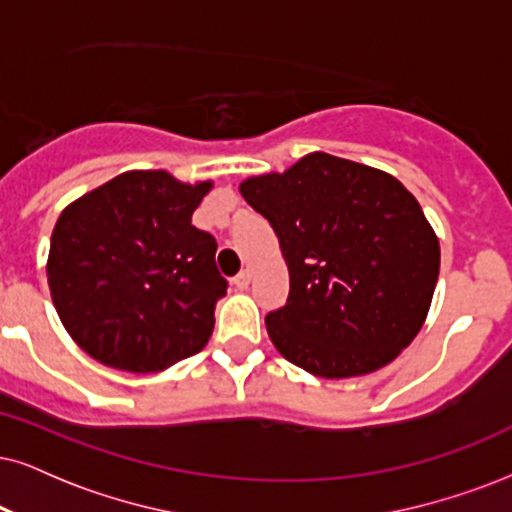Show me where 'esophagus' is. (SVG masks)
Instances as JSON below:
<instances>
[{
  "instance_id": "1",
  "label": "esophagus",
  "mask_w": 512,
  "mask_h": 512,
  "mask_svg": "<svg viewBox=\"0 0 512 512\" xmlns=\"http://www.w3.org/2000/svg\"><path fill=\"white\" fill-rule=\"evenodd\" d=\"M250 278H252L250 271H248V269H243L241 274H238V276L234 278V286H236L238 290H245V288L250 286Z\"/></svg>"
}]
</instances>
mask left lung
Returning a JSON list of instances; mask_svg holds the SVG:
<instances>
[{
	"instance_id": "8db88e82",
	"label": "left lung",
	"mask_w": 512,
	"mask_h": 512,
	"mask_svg": "<svg viewBox=\"0 0 512 512\" xmlns=\"http://www.w3.org/2000/svg\"><path fill=\"white\" fill-rule=\"evenodd\" d=\"M276 231L290 293L267 331L290 364L321 378L378 371L411 345L439 276V241L392 174L309 153L241 184Z\"/></svg>"
}]
</instances>
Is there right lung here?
Listing matches in <instances>:
<instances>
[{"mask_svg":"<svg viewBox=\"0 0 512 512\" xmlns=\"http://www.w3.org/2000/svg\"><path fill=\"white\" fill-rule=\"evenodd\" d=\"M212 181L125 172L61 212L47 278L63 326L89 357L158 373L208 345L226 278L217 241L191 224Z\"/></svg>","mask_w":512,"mask_h":512,"instance_id":"1","label":"right lung"}]
</instances>
